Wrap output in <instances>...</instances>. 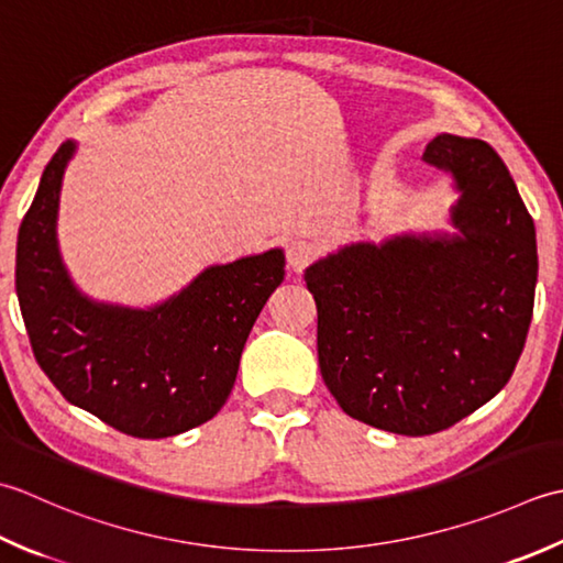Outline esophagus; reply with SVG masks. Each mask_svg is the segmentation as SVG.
Returning <instances> with one entry per match:
<instances>
[{
	"label": "esophagus",
	"instance_id": "obj_1",
	"mask_svg": "<svg viewBox=\"0 0 563 563\" xmlns=\"http://www.w3.org/2000/svg\"><path fill=\"white\" fill-rule=\"evenodd\" d=\"M316 247L308 243V240H291L286 245V265H289L291 272H301L308 262L313 260Z\"/></svg>",
	"mask_w": 563,
	"mask_h": 563
}]
</instances>
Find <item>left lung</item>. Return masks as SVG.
<instances>
[{
    "instance_id": "obj_1",
    "label": "left lung",
    "mask_w": 563,
    "mask_h": 563,
    "mask_svg": "<svg viewBox=\"0 0 563 563\" xmlns=\"http://www.w3.org/2000/svg\"><path fill=\"white\" fill-rule=\"evenodd\" d=\"M422 163L452 179L450 231L357 240L303 272L328 391L350 418L410 438L508 384L537 286L534 223L498 153L442 133Z\"/></svg>"
}]
</instances>
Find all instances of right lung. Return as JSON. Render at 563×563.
Here are the masks:
<instances>
[{"instance_id": "1", "label": "right lung", "mask_w": 563, "mask_h": 563, "mask_svg": "<svg viewBox=\"0 0 563 563\" xmlns=\"http://www.w3.org/2000/svg\"><path fill=\"white\" fill-rule=\"evenodd\" d=\"M75 153L77 141L57 147L19 228L16 296L33 354L67 404L107 426L143 440L187 432L231 396L250 330L284 282V250L206 267L145 308L97 301L75 284L57 243Z\"/></svg>"}]
</instances>
